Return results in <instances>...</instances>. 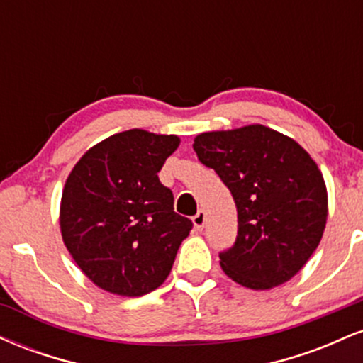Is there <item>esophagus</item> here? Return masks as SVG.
Listing matches in <instances>:
<instances>
[{
    "label": "esophagus",
    "mask_w": 363,
    "mask_h": 363,
    "mask_svg": "<svg viewBox=\"0 0 363 363\" xmlns=\"http://www.w3.org/2000/svg\"><path fill=\"white\" fill-rule=\"evenodd\" d=\"M205 220H206L205 211H203V210H198V213H196V215L193 216V223H194V227L198 228V230H201V228L205 227Z\"/></svg>",
    "instance_id": "obj_1"
}]
</instances>
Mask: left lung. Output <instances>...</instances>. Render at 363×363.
Listing matches in <instances>:
<instances>
[{
    "instance_id": "8db88e82",
    "label": "left lung",
    "mask_w": 363,
    "mask_h": 363,
    "mask_svg": "<svg viewBox=\"0 0 363 363\" xmlns=\"http://www.w3.org/2000/svg\"><path fill=\"white\" fill-rule=\"evenodd\" d=\"M193 148L237 206V239L220 252L225 274L252 290L294 278L326 227L328 191L318 164L297 141L262 124L201 133Z\"/></svg>"
}]
</instances>
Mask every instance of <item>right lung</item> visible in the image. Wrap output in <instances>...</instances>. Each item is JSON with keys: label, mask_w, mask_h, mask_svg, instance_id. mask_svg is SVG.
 I'll return each mask as SVG.
<instances>
[{"label": "right lung", "mask_w": 363, "mask_h": 363, "mask_svg": "<svg viewBox=\"0 0 363 363\" xmlns=\"http://www.w3.org/2000/svg\"><path fill=\"white\" fill-rule=\"evenodd\" d=\"M179 136L129 129L85 152L62 187V242L99 289L141 297L169 277L193 222L160 182Z\"/></svg>", "instance_id": "obj_1"}]
</instances>
